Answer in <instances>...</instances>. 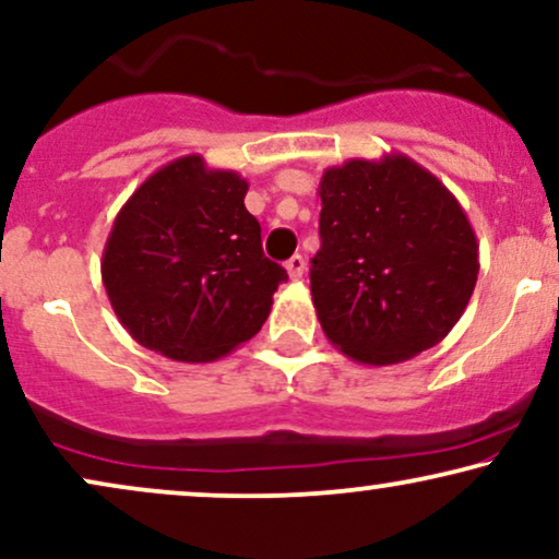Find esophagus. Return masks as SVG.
I'll return each mask as SVG.
<instances>
[{
  "instance_id": "esophagus-1",
  "label": "esophagus",
  "mask_w": 559,
  "mask_h": 559,
  "mask_svg": "<svg viewBox=\"0 0 559 559\" xmlns=\"http://www.w3.org/2000/svg\"><path fill=\"white\" fill-rule=\"evenodd\" d=\"M285 269H287V274H290V280H300L302 272H306V259L295 253V257L285 261Z\"/></svg>"
}]
</instances>
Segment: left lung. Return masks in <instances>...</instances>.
I'll return each instance as SVG.
<instances>
[{
  "label": "left lung",
  "instance_id": "obj_1",
  "mask_svg": "<svg viewBox=\"0 0 559 559\" xmlns=\"http://www.w3.org/2000/svg\"><path fill=\"white\" fill-rule=\"evenodd\" d=\"M311 295L323 334L362 365L436 347L477 285V236L456 197L406 155L347 160L319 183Z\"/></svg>",
  "mask_w": 559,
  "mask_h": 559
}]
</instances>
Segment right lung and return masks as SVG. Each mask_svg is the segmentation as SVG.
Masks as SVG:
<instances>
[{
    "label": "right lung",
    "mask_w": 559,
    "mask_h": 559,
    "mask_svg": "<svg viewBox=\"0 0 559 559\" xmlns=\"http://www.w3.org/2000/svg\"><path fill=\"white\" fill-rule=\"evenodd\" d=\"M246 178L202 155L163 165L121 206L100 274L121 326L178 362H212L251 340L287 272L261 251Z\"/></svg>",
    "instance_id": "add662e5"
}]
</instances>
